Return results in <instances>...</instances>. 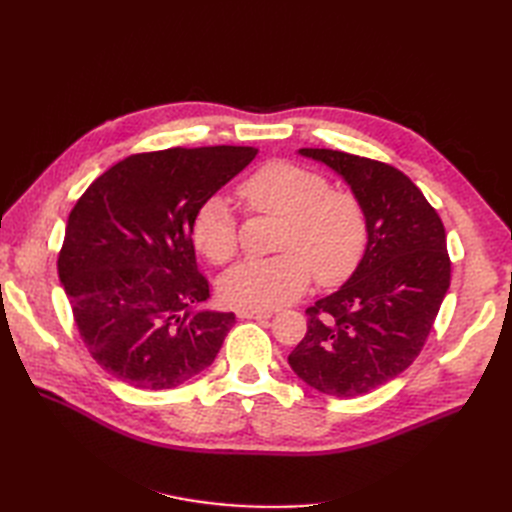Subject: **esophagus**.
<instances>
[{
    "label": "esophagus",
    "mask_w": 512,
    "mask_h": 512,
    "mask_svg": "<svg viewBox=\"0 0 512 512\" xmlns=\"http://www.w3.org/2000/svg\"><path fill=\"white\" fill-rule=\"evenodd\" d=\"M237 316L243 318V320H262V318H271L273 312H254V309H239Z\"/></svg>",
    "instance_id": "obj_1"
}]
</instances>
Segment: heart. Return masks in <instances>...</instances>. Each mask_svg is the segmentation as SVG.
Instances as JSON below:
<instances>
[{
    "instance_id": "obj_1",
    "label": "heart",
    "mask_w": 512,
    "mask_h": 512,
    "mask_svg": "<svg viewBox=\"0 0 512 512\" xmlns=\"http://www.w3.org/2000/svg\"><path fill=\"white\" fill-rule=\"evenodd\" d=\"M239 198L258 213L284 218L275 258H252L226 273L228 305L271 312L305 292L312 273L320 284H339L359 267L367 247V220L359 200L331 190L314 170L271 162L239 185ZM196 250L215 265L237 252V218L222 196L207 198L194 215Z\"/></svg>"
}]
</instances>
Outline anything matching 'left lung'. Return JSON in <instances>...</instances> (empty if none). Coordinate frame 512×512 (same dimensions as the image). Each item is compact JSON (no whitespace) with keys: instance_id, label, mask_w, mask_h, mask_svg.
<instances>
[{"instance_id":"1","label":"left lung","mask_w":512,"mask_h":512,"mask_svg":"<svg viewBox=\"0 0 512 512\" xmlns=\"http://www.w3.org/2000/svg\"><path fill=\"white\" fill-rule=\"evenodd\" d=\"M331 168L367 220V247L348 280L307 309L288 356L294 374L333 397H359L406 371L423 350L451 286L446 232L401 170L333 149H299Z\"/></svg>"}]
</instances>
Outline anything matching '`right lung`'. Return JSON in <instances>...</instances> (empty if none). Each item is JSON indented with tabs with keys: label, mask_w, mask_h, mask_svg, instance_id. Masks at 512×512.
<instances>
[{
	"label": "right lung",
	"mask_w": 512,
	"mask_h": 512,
	"mask_svg": "<svg viewBox=\"0 0 512 512\" xmlns=\"http://www.w3.org/2000/svg\"><path fill=\"white\" fill-rule=\"evenodd\" d=\"M256 153L226 145L138 153L74 205L59 280L85 346L111 376L162 391L215 361L235 314L207 305L192 222Z\"/></svg>",
	"instance_id": "1"
}]
</instances>
